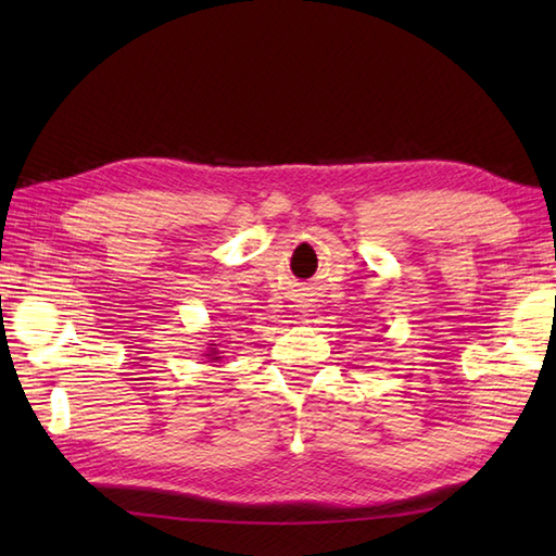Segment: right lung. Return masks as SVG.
Returning a JSON list of instances; mask_svg holds the SVG:
<instances>
[{"instance_id":"obj_1","label":"right lung","mask_w":556,"mask_h":556,"mask_svg":"<svg viewBox=\"0 0 556 556\" xmlns=\"http://www.w3.org/2000/svg\"><path fill=\"white\" fill-rule=\"evenodd\" d=\"M215 346H217V344H210V351L205 353V356H210V361H212V363L222 358V356H219V351H215Z\"/></svg>"}]
</instances>
